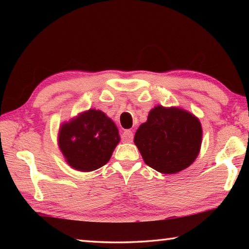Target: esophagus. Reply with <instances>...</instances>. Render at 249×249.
Wrapping results in <instances>:
<instances>
[{
    "mask_svg": "<svg viewBox=\"0 0 249 249\" xmlns=\"http://www.w3.org/2000/svg\"><path fill=\"white\" fill-rule=\"evenodd\" d=\"M133 138H134V134L132 130L129 129H126L122 134V141L124 142H133Z\"/></svg>",
    "mask_w": 249,
    "mask_h": 249,
    "instance_id": "34e87169",
    "label": "esophagus"
}]
</instances>
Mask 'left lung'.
I'll return each mask as SVG.
<instances>
[{
  "mask_svg": "<svg viewBox=\"0 0 249 249\" xmlns=\"http://www.w3.org/2000/svg\"><path fill=\"white\" fill-rule=\"evenodd\" d=\"M134 142L146 165L166 175L192 165L200 153L202 126L187 109L157 105L135 133Z\"/></svg>",
  "mask_w": 249,
  "mask_h": 249,
  "instance_id": "8db88e82",
  "label": "left lung"
}]
</instances>
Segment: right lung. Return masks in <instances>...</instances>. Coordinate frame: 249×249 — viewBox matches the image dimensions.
<instances>
[{
	"instance_id": "obj_1",
	"label": "right lung",
	"mask_w": 249,
	"mask_h": 249,
	"mask_svg": "<svg viewBox=\"0 0 249 249\" xmlns=\"http://www.w3.org/2000/svg\"><path fill=\"white\" fill-rule=\"evenodd\" d=\"M120 140L114 122L95 108L64 122L58 132V146L67 163L82 172L96 170L107 163Z\"/></svg>"
}]
</instances>
